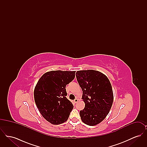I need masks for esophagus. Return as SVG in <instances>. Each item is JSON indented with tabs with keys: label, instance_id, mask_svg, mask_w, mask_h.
Returning <instances> with one entry per match:
<instances>
[{
	"label": "esophagus",
	"instance_id": "34e87169",
	"mask_svg": "<svg viewBox=\"0 0 147 147\" xmlns=\"http://www.w3.org/2000/svg\"><path fill=\"white\" fill-rule=\"evenodd\" d=\"M78 99L77 98H75V99H74V102H75V103H77V102H78Z\"/></svg>",
	"mask_w": 147,
	"mask_h": 147
}]
</instances>
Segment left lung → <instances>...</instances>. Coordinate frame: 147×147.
<instances>
[{"instance_id": "obj_1", "label": "left lung", "mask_w": 147, "mask_h": 147, "mask_svg": "<svg viewBox=\"0 0 147 147\" xmlns=\"http://www.w3.org/2000/svg\"><path fill=\"white\" fill-rule=\"evenodd\" d=\"M76 77L85 102L84 109L79 112L81 119L86 125H96L105 119L111 108V84L105 74L96 70H79Z\"/></svg>"}]
</instances>
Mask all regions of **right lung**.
I'll use <instances>...</instances> for the list:
<instances>
[{
	"label": "right lung",
	"mask_w": 147,
	"mask_h": 147,
	"mask_svg": "<svg viewBox=\"0 0 147 147\" xmlns=\"http://www.w3.org/2000/svg\"><path fill=\"white\" fill-rule=\"evenodd\" d=\"M75 71L53 70L45 73L35 86V103L42 116L53 125L65 122L73 109L66 98V85L75 78Z\"/></svg>",
	"instance_id": "obj_1"
}]
</instances>
